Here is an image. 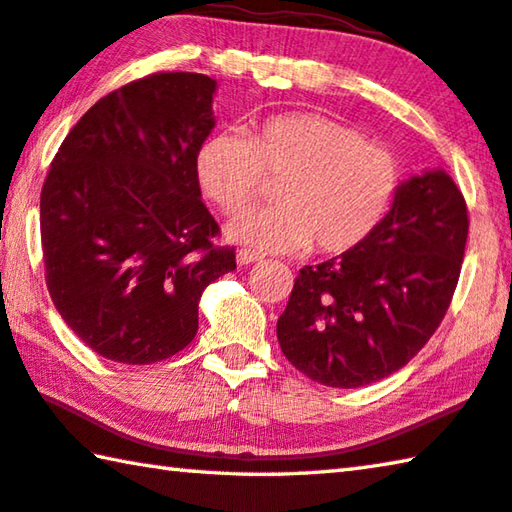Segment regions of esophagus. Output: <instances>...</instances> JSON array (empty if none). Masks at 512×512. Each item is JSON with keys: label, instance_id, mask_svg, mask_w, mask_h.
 I'll list each match as a JSON object with an SVG mask.
<instances>
[{"label": "esophagus", "instance_id": "1", "mask_svg": "<svg viewBox=\"0 0 512 512\" xmlns=\"http://www.w3.org/2000/svg\"><path fill=\"white\" fill-rule=\"evenodd\" d=\"M259 259H262V255H257V253H253V250H239L237 253V264L239 266H248V264H255V262H259Z\"/></svg>", "mask_w": 512, "mask_h": 512}]
</instances>
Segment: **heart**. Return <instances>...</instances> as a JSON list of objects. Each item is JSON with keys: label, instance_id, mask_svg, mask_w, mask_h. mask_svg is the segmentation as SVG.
<instances>
[{"label": "heart", "instance_id": "1", "mask_svg": "<svg viewBox=\"0 0 512 512\" xmlns=\"http://www.w3.org/2000/svg\"><path fill=\"white\" fill-rule=\"evenodd\" d=\"M283 176L280 204L239 214L228 237L262 253L345 255L375 235L400 192L388 146L318 112H280L244 135L216 133L196 155L203 192L225 214L243 212L265 179Z\"/></svg>", "mask_w": 512, "mask_h": 512}]
</instances>
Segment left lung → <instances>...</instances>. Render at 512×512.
I'll return each mask as SVG.
<instances>
[{"label": "left lung", "mask_w": 512, "mask_h": 512, "mask_svg": "<svg viewBox=\"0 0 512 512\" xmlns=\"http://www.w3.org/2000/svg\"><path fill=\"white\" fill-rule=\"evenodd\" d=\"M467 228L465 198L449 173L404 180L366 244L300 268L277 318L284 357L332 388L366 386L406 366L447 314Z\"/></svg>", "instance_id": "obj_1"}]
</instances>
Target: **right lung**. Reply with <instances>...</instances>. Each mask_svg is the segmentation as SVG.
<instances>
[{"instance_id": "add662e5", "label": "right lung", "mask_w": 512, "mask_h": 512, "mask_svg": "<svg viewBox=\"0 0 512 512\" xmlns=\"http://www.w3.org/2000/svg\"><path fill=\"white\" fill-rule=\"evenodd\" d=\"M216 81L158 72L106 94L67 133L40 194L49 296L101 357L146 366L187 348L205 287L235 271L216 248L196 155Z\"/></svg>"}]
</instances>
